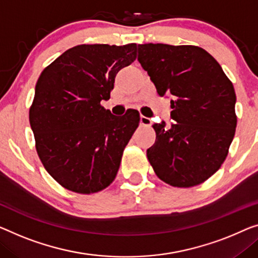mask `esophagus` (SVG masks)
Returning <instances> with one entry per match:
<instances>
[{"label":"esophagus","instance_id":"34e87169","mask_svg":"<svg viewBox=\"0 0 258 258\" xmlns=\"http://www.w3.org/2000/svg\"><path fill=\"white\" fill-rule=\"evenodd\" d=\"M140 124L144 125V126H151V124H152L151 118L145 117V116H140Z\"/></svg>","mask_w":258,"mask_h":258}]
</instances>
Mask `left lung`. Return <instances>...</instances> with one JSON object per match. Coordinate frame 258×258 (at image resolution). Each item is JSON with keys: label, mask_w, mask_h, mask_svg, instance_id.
<instances>
[{"label": "left lung", "mask_w": 258, "mask_h": 258, "mask_svg": "<svg viewBox=\"0 0 258 258\" xmlns=\"http://www.w3.org/2000/svg\"><path fill=\"white\" fill-rule=\"evenodd\" d=\"M138 61L161 97L171 96L175 122L153 125L156 140L149 163L163 182L177 187L210 178L228 154L236 128L233 83L214 57L198 46L138 45Z\"/></svg>", "instance_id": "8db88e82"}]
</instances>
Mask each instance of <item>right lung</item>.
<instances>
[{
	"label": "right lung",
	"instance_id": "add662e5",
	"mask_svg": "<svg viewBox=\"0 0 258 258\" xmlns=\"http://www.w3.org/2000/svg\"><path fill=\"white\" fill-rule=\"evenodd\" d=\"M136 57L137 44L79 45L38 79L31 130L41 163L66 189L94 194L116 177L140 114L128 109L124 116H113L101 102L110 98L117 73Z\"/></svg>",
	"mask_w": 258,
	"mask_h": 258
}]
</instances>
